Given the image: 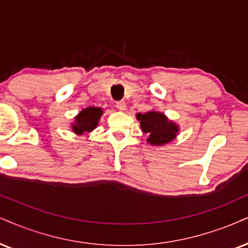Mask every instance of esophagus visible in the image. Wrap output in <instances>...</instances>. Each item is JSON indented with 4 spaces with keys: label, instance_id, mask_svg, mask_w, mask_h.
<instances>
[{
    "label": "esophagus",
    "instance_id": "obj_1",
    "mask_svg": "<svg viewBox=\"0 0 248 248\" xmlns=\"http://www.w3.org/2000/svg\"><path fill=\"white\" fill-rule=\"evenodd\" d=\"M116 107H117V109L119 110H125L126 109V103H125L124 101H118V102H116Z\"/></svg>",
    "mask_w": 248,
    "mask_h": 248
}]
</instances>
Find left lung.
<instances>
[{
  "label": "left lung",
  "mask_w": 248,
  "mask_h": 248,
  "mask_svg": "<svg viewBox=\"0 0 248 248\" xmlns=\"http://www.w3.org/2000/svg\"><path fill=\"white\" fill-rule=\"evenodd\" d=\"M142 131L148 134L147 141L151 145H164L175 139L178 126L169 121L162 112L149 111L146 114H138Z\"/></svg>",
  "instance_id": "obj_1"
}]
</instances>
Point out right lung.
<instances>
[{
  "mask_svg": "<svg viewBox=\"0 0 248 248\" xmlns=\"http://www.w3.org/2000/svg\"><path fill=\"white\" fill-rule=\"evenodd\" d=\"M102 115V109L101 108H90L84 109L76 117V123L72 125L73 132L77 134H82L84 132H91L96 127L97 122Z\"/></svg>",
  "mask_w": 248,
  "mask_h": 248,
  "instance_id": "add662e5",
  "label": "right lung"
}]
</instances>
